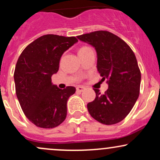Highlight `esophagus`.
<instances>
[{
    "instance_id": "1",
    "label": "esophagus",
    "mask_w": 160,
    "mask_h": 160,
    "mask_svg": "<svg viewBox=\"0 0 160 160\" xmlns=\"http://www.w3.org/2000/svg\"><path fill=\"white\" fill-rule=\"evenodd\" d=\"M85 89V88L83 87V86H79L77 87V91L79 92H82V91Z\"/></svg>"
}]
</instances>
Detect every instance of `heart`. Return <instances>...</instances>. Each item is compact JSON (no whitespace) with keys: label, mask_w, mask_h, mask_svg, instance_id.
Segmentation results:
<instances>
[{"label":"heart","mask_w":160,"mask_h":160,"mask_svg":"<svg viewBox=\"0 0 160 160\" xmlns=\"http://www.w3.org/2000/svg\"><path fill=\"white\" fill-rule=\"evenodd\" d=\"M88 49H90V48H89V47H81V48L80 49V50H79V52L78 53L82 52H85V51L88 50Z\"/></svg>","instance_id":"1"}]
</instances>
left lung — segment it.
<instances>
[{"mask_svg":"<svg viewBox=\"0 0 160 160\" xmlns=\"http://www.w3.org/2000/svg\"><path fill=\"white\" fill-rule=\"evenodd\" d=\"M94 47L97 69L102 80H107L108 90L95 92V100L87 104L95 120L105 125L120 122L135 105L140 92L141 71L133 51L124 40L107 31H97L78 36Z\"/></svg>","mask_w":160,"mask_h":160,"instance_id":"obj_1","label":"left lung"}]
</instances>
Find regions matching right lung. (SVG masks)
Returning <instances> with one entry per match:
<instances>
[{
    "instance_id": "right-lung-1",
    "label": "right lung",
    "mask_w": 160,
    "mask_h": 160,
    "mask_svg": "<svg viewBox=\"0 0 160 160\" xmlns=\"http://www.w3.org/2000/svg\"><path fill=\"white\" fill-rule=\"evenodd\" d=\"M78 41L75 37L47 34L28 45L18 58L16 96L25 115L38 127L55 128L65 120L67 102L76 89H59L51 78L58 72L62 54Z\"/></svg>"
}]
</instances>
